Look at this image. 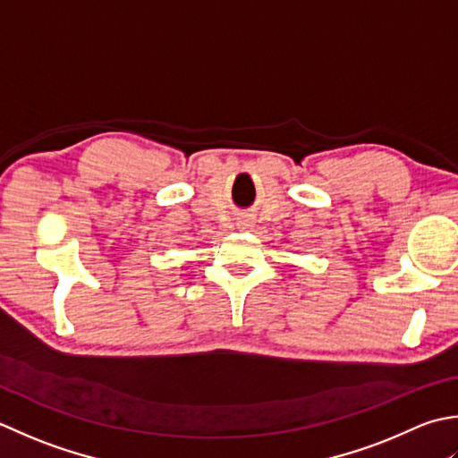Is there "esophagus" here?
<instances>
[{"label":"esophagus","instance_id":"obj_1","mask_svg":"<svg viewBox=\"0 0 458 458\" xmlns=\"http://www.w3.org/2000/svg\"><path fill=\"white\" fill-rule=\"evenodd\" d=\"M250 225H253V221H250V219H239L237 221V227L239 229H249Z\"/></svg>","mask_w":458,"mask_h":458}]
</instances>
